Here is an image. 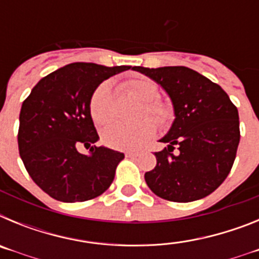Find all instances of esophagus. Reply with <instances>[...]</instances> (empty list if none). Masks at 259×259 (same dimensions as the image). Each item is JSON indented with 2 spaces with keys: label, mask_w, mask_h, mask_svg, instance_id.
Segmentation results:
<instances>
[{
  "label": "esophagus",
  "mask_w": 259,
  "mask_h": 259,
  "mask_svg": "<svg viewBox=\"0 0 259 259\" xmlns=\"http://www.w3.org/2000/svg\"><path fill=\"white\" fill-rule=\"evenodd\" d=\"M140 154H141V152H139V150H128V152H125V157H128V158L139 157Z\"/></svg>",
  "instance_id": "obj_1"
}]
</instances>
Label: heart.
<instances>
[{"mask_svg": "<svg viewBox=\"0 0 259 259\" xmlns=\"http://www.w3.org/2000/svg\"><path fill=\"white\" fill-rule=\"evenodd\" d=\"M125 92L144 101V113L154 116L161 124H167L174 118V106L159 98V88L154 80L145 76H136L122 84ZM91 115L97 124H106L114 118V97L107 83L100 84L93 92L89 102ZM157 132V124L152 118L132 124L115 123L102 132V140L107 146L118 150H132L143 146Z\"/></svg>", "mask_w": 259, "mask_h": 259, "instance_id": "b5f03b06", "label": "heart"}]
</instances>
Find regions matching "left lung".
Masks as SVG:
<instances>
[{
  "label": "left lung",
  "mask_w": 259,
  "mask_h": 259,
  "mask_svg": "<svg viewBox=\"0 0 259 259\" xmlns=\"http://www.w3.org/2000/svg\"><path fill=\"white\" fill-rule=\"evenodd\" d=\"M132 70L157 81L170 96L175 120L159 141L157 166L145 182L158 197L191 202L206 197L230 174L240 143L237 107L218 84L184 66ZM178 152L173 154L175 145Z\"/></svg>",
  "instance_id": "obj_1"
}]
</instances>
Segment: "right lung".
<instances>
[{
  "instance_id": "add662e5",
  "label": "right lung",
  "mask_w": 259,
  "mask_h": 259,
  "mask_svg": "<svg viewBox=\"0 0 259 259\" xmlns=\"http://www.w3.org/2000/svg\"><path fill=\"white\" fill-rule=\"evenodd\" d=\"M131 66L76 62L38 81L23 101L18 146L32 180L54 200L83 202L109 188L123 153L96 146L98 135L89 102L104 80ZM91 147L81 155L77 145Z\"/></svg>"
}]
</instances>
